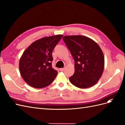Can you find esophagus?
<instances>
[{
    "instance_id": "esophagus-1",
    "label": "esophagus",
    "mask_w": 125,
    "mask_h": 125,
    "mask_svg": "<svg viewBox=\"0 0 125 125\" xmlns=\"http://www.w3.org/2000/svg\"><path fill=\"white\" fill-rule=\"evenodd\" d=\"M64 68H60V71H64Z\"/></svg>"
}]
</instances>
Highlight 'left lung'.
<instances>
[{
  "mask_svg": "<svg viewBox=\"0 0 125 125\" xmlns=\"http://www.w3.org/2000/svg\"><path fill=\"white\" fill-rule=\"evenodd\" d=\"M63 40L74 60V73L69 80L75 87L88 88L94 86L104 72V59L99 45L82 35L64 36Z\"/></svg>",
  "mask_w": 125,
  "mask_h": 125,
  "instance_id": "obj_1",
  "label": "left lung"
}]
</instances>
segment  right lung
Returning <instances> with one entry per match:
<instances>
[{
    "label": "right lung",
    "mask_w": 125,
    "mask_h": 125,
    "mask_svg": "<svg viewBox=\"0 0 125 125\" xmlns=\"http://www.w3.org/2000/svg\"><path fill=\"white\" fill-rule=\"evenodd\" d=\"M63 37L56 35L35 41L24 51L19 68L21 77L35 88H43L52 83L57 71L52 67V51Z\"/></svg>",
    "instance_id": "add662e5"
}]
</instances>
